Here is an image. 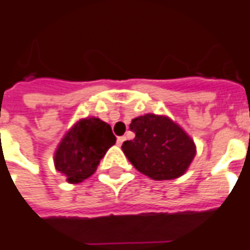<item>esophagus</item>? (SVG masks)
<instances>
[{
  "mask_svg": "<svg viewBox=\"0 0 250 250\" xmlns=\"http://www.w3.org/2000/svg\"><path fill=\"white\" fill-rule=\"evenodd\" d=\"M125 139H126L125 136H121V137H118V139H117V144H118V146H121L122 143L125 142Z\"/></svg>",
  "mask_w": 250,
  "mask_h": 250,
  "instance_id": "obj_1",
  "label": "esophagus"
}]
</instances>
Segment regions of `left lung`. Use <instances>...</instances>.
Here are the masks:
<instances>
[{
    "mask_svg": "<svg viewBox=\"0 0 250 250\" xmlns=\"http://www.w3.org/2000/svg\"><path fill=\"white\" fill-rule=\"evenodd\" d=\"M135 139L124 142L122 151L142 174L156 181L174 180L185 174L196 155V144L167 115L154 113L132 120Z\"/></svg>",
    "mask_w": 250,
    "mask_h": 250,
    "instance_id": "obj_1",
    "label": "left lung"
}]
</instances>
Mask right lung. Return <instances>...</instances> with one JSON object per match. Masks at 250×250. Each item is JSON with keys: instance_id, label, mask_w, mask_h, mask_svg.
<instances>
[{"instance_id": "add662e5", "label": "right lung", "mask_w": 250, "mask_h": 250, "mask_svg": "<svg viewBox=\"0 0 250 250\" xmlns=\"http://www.w3.org/2000/svg\"><path fill=\"white\" fill-rule=\"evenodd\" d=\"M115 144L111 126L96 117L76 122L65 133L54 152L57 171L69 184H79L94 174L107 149Z\"/></svg>"}]
</instances>
